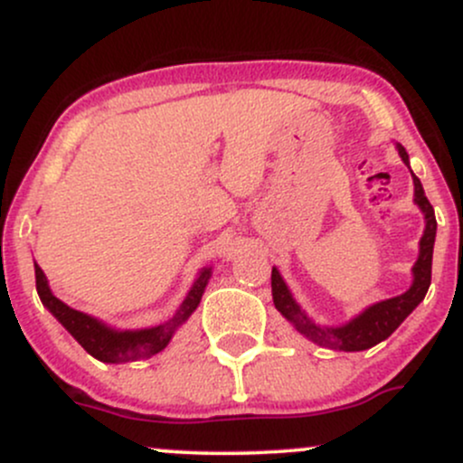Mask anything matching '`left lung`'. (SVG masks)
<instances>
[{
	"label": "left lung",
	"mask_w": 463,
	"mask_h": 463,
	"mask_svg": "<svg viewBox=\"0 0 463 463\" xmlns=\"http://www.w3.org/2000/svg\"><path fill=\"white\" fill-rule=\"evenodd\" d=\"M398 156L402 158V163L409 167V154L401 143H396ZM411 172V167H409ZM413 178V202L418 204V209L424 215V232L420 237V248H418V259L411 268V287L405 294L396 296V298H387L374 305L365 307L359 316H354L353 320L346 324H339V326H324L317 324L313 317L307 316V311L296 302L291 296L289 287L283 280V276L276 268H272V298L274 307L280 311V316L285 317L291 326L296 328L300 335H305L307 339H311L313 344L322 348L331 350H344V353H359V350H368L376 346L379 342L390 337L392 333L405 322V317L411 313L420 302L427 296L429 285H431V261H433V243H435V231H438V222H435V213L431 202L424 195L422 183L416 174L411 172Z\"/></svg>",
	"instance_id": "left-lung-1"
}]
</instances>
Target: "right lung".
Returning a JSON list of instances; mask_svg holds the SVG:
<instances>
[{
    "label": "right lung",
    "instance_id": "obj_1",
    "mask_svg": "<svg viewBox=\"0 0 463 463\" xmlns=\"http://www.w3.org/2000/svg\"><path fill=\"white\" fill-rule=\"evenodd\" d=\"M34 274L36 291H39V298L43 302V307L67 328V333L76 339L80 346L87 350L91 357L104 361V364H128V361L147 359L167 348L174 333L189 320L191 313L198 309L202 294H204L211 274H213V268L200 269L189 294L184 296L183 305L178 307L176 313L167 322L150 328H137V331H121V328L109 326V324L89 316V313L71 309V307L52 294L47 276L39 268V263H34Z\"/></svg>",
    "mask_w": 463,
    "mask_h": 463
}]
</instances>
